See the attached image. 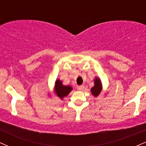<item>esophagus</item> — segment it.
I'll return each instance as SVG.
<instances>
[{"label": "esophagus", "mask_w": 146, "mask_h": 146, "mask_svg": "<svg viewBox=\"0 0 146 146\" xmlns=\"http://www.w3.org/2000/svg\"><path fill=\"white\" fill-rule=\"evenodd\" d=\"M84 88V85H81V86H78V87H77V88H78V90H83Z\"/></svg>", "instance_id": "obj_1"}]
</instances>
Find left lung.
<instances>
[{
    "label": "left lung",
    "instance_id": "left-lung-1",
    "mask_svg": "<svg viewBox=\"0 0 146 146\" xmlns=\"http://www.w3.org/2000/svg\"><path fill=\"white\" fill-rule=\"evenodd\" d=\"M94 83L95 86L90 89V91H91V93L95 97H97L101 93L102 89V85L101 84V82H100V80L99 78H95Z\"/></svg>",
    "mask_w": 146,
    "mask_h": 146
}]
</instances>
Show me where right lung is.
I'll return each mask as SVG.
<instances>
[{
	"mask_svg": "<svg viewBox=\"0 0 146 146\" xmlns=\"http://www.w3.org/2000/svg\"><path fill=\"white\" fill-rule=\"evenodd\" d=\"M72 88L70 86H64L60 80H57L55 85V92L60 99L62 100L64 97L67 96L71 91Z\"/></svg>",
	"mask_w": 146,
	"mask_h": 146,
	"instance_id": "right-lung-1",
	"label": "right lung"
}]
</instances>
